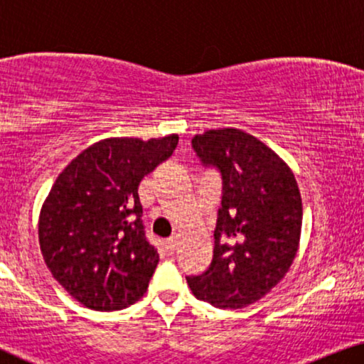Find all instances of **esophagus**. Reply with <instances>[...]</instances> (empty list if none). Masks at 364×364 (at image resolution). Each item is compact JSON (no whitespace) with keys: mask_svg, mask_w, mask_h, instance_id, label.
I'll return each instance as SVG.
<instances>
[{"mask_svg":"<svg viewBox=\"0 0 364 364\" xmlns=\"http://www.w3.org/2000/svg\"><path fill=\"white\" fill-rule=\"evenodd\" d=\"M178 235H171L170 238H168L166 240V248H168V252H175L176 250V245H178Z\"/></svg>","mask_w":364,"mask_h":364,"instance_id":"34e87169","label":"esophagus"}]
</instances>
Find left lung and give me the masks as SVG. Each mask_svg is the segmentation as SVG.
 <instances>
[{"mask_svg":"<svg viewBox=\"0 0 364 364\" xmlns=\"http://www.w3.org/2000/svg\"><path fill=\"white\" fill-rule=\"evenodd\" d=\"M204 166L222 176V200L209 268L186 281L198 299L242 309L284 278L299 248L302 200L287 166L262 140L240 129L194 135Z\"/></svg>","mask_w":364,"mask_h":364,"instance_id":"obj_1","label":"left lung"}]
</instances>
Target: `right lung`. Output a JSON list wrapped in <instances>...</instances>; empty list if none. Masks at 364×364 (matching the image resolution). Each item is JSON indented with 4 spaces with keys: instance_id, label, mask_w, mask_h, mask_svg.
<instances>
[{
    "instance_id": "add662e5",
    "label": "right lung",
    "mask_w": 364,
    "mask_h": 364,
    "mask_svg": "<svg viewBox=\"0 0 364 364\" xmlns=\"http://www.w3.org/2000/svg\"><path fill=\"white\" fill-rule=\"evenodd\" d=\"M176 145V134L100 140L53 183L41 209V252L53 278L85 307L121 311L147 291L159 253L145 238L137 191Z\"/></svg>"
}]
</instances>
